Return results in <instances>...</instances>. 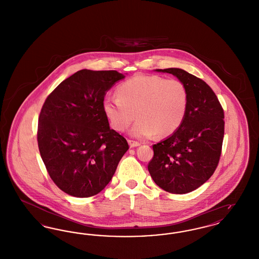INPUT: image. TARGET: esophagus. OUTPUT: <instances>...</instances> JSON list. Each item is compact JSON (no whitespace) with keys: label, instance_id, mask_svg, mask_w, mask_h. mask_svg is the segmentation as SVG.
<instances>
[{"label":"esophagus","instance_id":"34e87169","mask_svg":"<svg viewBox=\"0 0 259 259\" xmlns=\"http://www.w3.org/2000/svg\"><path fill=\"white\" fill-rule=\"evenodd\" d=\"M128 143H129L130 148H137V147L141 146V143H139V142H135V141H132V140H129V141H128Z\"/></svg>","mask_w":259,"mask_h":259}]
</instances>
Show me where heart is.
Returning a JSON list of instances; mask_svg holds the SVG:
<instances>
[{
  "mask_svg": "<svg viewBox=\"0 0 259 259\" xmlns=\"http://www.w3.org/2000/svg\"><path fill=\"white\" fill-rule=\"evenodd\" d=\"M118 97L103 101V111L111 127L125 131L136 116L130 135L138 139L158 133L169 136L184 122L188 107V92L179 79L154 74H138L117 88Z\"/></svg>",
  "mask_w": 259,
  "mask_h": 259,
  "instance_id": "1",
  "label": "heart"
}]
</instances>
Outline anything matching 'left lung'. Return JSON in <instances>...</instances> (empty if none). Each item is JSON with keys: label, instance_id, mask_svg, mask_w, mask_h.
I'll return each instance as SVG.
<instances>
[{"label": "left lung", "instance_id": "obj_1", "mask_svg": "<svg viewBox=\"0 0 259 259\" xmlns=\"http://www.w3.org/2000/svg\"><path fill=\"white\" fill-rule=\"evenodd\" d=\"M157 72L177 76L188 92L184 122L172 135L153 145L148 172L167 192L185 194L205 184L222 154L224 112L212 89L201 78L178 68Z\"/></svg>", "mask_w": 259, "mask_h": 259}]
</instances>
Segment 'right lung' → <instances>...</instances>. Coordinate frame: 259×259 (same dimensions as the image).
<instances>
[{"mask_svg":"<svg viewBox=\"0 0 259 259\" xmlns=\"http://www.w3.org/2000/svg\"><path fill=\"white\" fill-rule=\"evenodd\" d=\"M124 77L116 71L80 70L63 80L41 108L39 153L51 180L69 195L98 194L129 148L103 111L107 92Z\"/></svg>","mask_w":259,"mask_h":259,"instance_id":"1","label":"right lung"}]
</instances>
